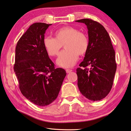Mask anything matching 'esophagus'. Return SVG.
Segmentation results:
<instances>
[{"mask_svg":"<svg viewBox=\"0 0 131 131\" xmlns=\"http://www.w3.org/2000/svg\"><path fill=\"white\" fill-rule=\"evenodd\" d=\"M66 73H70V72H71L72 71H73V70H71V69H66Z\"/></svg>","mask_w":131,"mask_h":131,"instance_id":"1","label":"esophagus"}]
</instances>
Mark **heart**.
I'll return each mask as SVG.
<instances>
[{
  "label": "heart",
  "instance_id": "heart-1",
  "mask_svg": "<svg viewBox=\"0 0 131 131\" xmlns=\"http://www.w3.org/2000/svg\"><path fill=\"white\" fill-rule=\"evenodd\" d=\"M55 38L46 37L43 39V45L47 54L56 57L64 45L65 50L60 54L57 64L64 68L75 65L80 56L88 51L89 42L88 36L73 26H64L54 32Z\"/></svg>",
  "mask_w": 131,
  "mask_h": 131
}]
</instances>
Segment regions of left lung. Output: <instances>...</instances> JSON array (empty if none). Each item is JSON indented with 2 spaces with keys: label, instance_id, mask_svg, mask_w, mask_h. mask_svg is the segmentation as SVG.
Masks as SVG:
<instances>
[{
  "label": "left lung",
  "instance_id": "8db88e82",
  "mask_svg": "<svg viewBox=\"0 0 131 131\" xmlns=\"http://www.w3.org/2000/svg\"><path fill=\"white\" fill-rule=\"evenodd\" d=\"M75 22L87 26L89 42L84 60L76 70L77 85L84 97L93 101L100 100L109 94L112 87L116 70L115 50L103 25L90 19ZM88 65L90 69L86 68Z\"/></svg>",
  "mask_w": 131,
  "mask_h": 131
}]
</instances>
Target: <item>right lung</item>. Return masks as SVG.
<instances>
[{
  "label": "right lung",
  "mask_w": 131,
  "mask_h": 131,
  "mask_svg": "<svg viewBox=\"0 0 131 131\" xmlns=\"http://www.w3.org/2000/svg\"><path fill=\"white\" fill-rule=\"evenodd\" d=\"M37 22L20 37L15 49L14 71L22 94L36 105L45 106L57 97L66 75L63 69L54 64L43 45L49 26Z\"/></svg>",
  "instance_id": "add662e5"
}]
</instances>
